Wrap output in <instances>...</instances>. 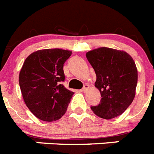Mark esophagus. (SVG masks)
I'll return each mask as SVG.
<instances>
[{
    "mask_svg": "<svg viewBox=\"0 0 154 154\" xmlns=\"http://www.w3.org/2000/svg\"><path fill=\"white\" fill-rule=\"evenodd\" d=\"M89 84H85L84 86H83V87H82V91H83V92H86V91H87V90H88V88H89Z\"/></svg>",
    "mask_w": 154,
    "mask_h": 154,
    "instance_id": "34e87169",
    "label": "esophagus"
}]
</instances>
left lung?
<instances>
[{"instance_id":"1","label":"left lung","mask_w":154,"mask_h":154,"mask_svg":"<svg viewBox=\"0 0 154 154\" xmlns=\"http://www.w3.org/2000/svg\"><path fill=\"white\" fill-rule=\"evenodd\" d=\"M94 70L95 86L101 93V101L91 109L99 117L112 119L121 115L135 96L138 71L128 53L101 47L86 53Z\"/></svg>"}]
</instances>
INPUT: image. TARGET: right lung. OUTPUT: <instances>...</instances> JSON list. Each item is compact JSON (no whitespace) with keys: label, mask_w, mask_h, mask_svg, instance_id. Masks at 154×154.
Listing matches in <instances>:
<instances>
[{"label":"right lung","mask_w":154,"mask_h":154,"mask_svg":"<svg viewBox=\"0 0 154 154\" xmlns=\"http://www.w3.org/2000/svg\"><path fill=\"white\" fill-rule=\"evenodd\" d=\"M72 52L47 49L31 53L20 72V86L24 102L36 117L46 122L65 114L74 93L63 85V63Z\"/></svg>","instance_id":"1"}]
</instances>
